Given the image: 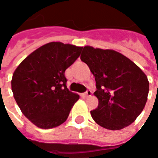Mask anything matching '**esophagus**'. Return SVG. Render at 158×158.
<instances>
[{
	"label": "esophagus",
	"instance_id": "34e87169",
	"mask_svg": "<svg viewBox=\"0 0 158 158\" xmlns=\"http://www.w3.org/2000/svg\"><path fill=\"white\" fill-rule=\"evenodd\" d=\"M91 94H92V92H91V90L88 89L85 91V96H91Z\"/></svg>",
	"mask_w": 158,
	"mask_h": 158
}]
</instances>
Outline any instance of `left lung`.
I'll return each instance as SVG.
<instances>
[{
    "label": "left lung",
    "mask_w": 158,
    "mask_h": 158,
    "mask_svg": "<svg viewBox=\"0 0 158 158\" xmlns=\"http://www.w3.org/2000/svg\"><path fill=\"white\" fill-rule=\"evenodd\" d=\"M80 59L96 79L94 95L99 103L90 111L95 122L111 130L131 124L147 101L149 82L146 74L131 60L113 50L85 46Z\"/></svg>",
    "instance_id": "1"
}]
</instances>
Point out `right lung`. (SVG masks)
Here are the masks:
<instances>
[{
    "mask_svg": "<svg viewBox=\"0 0 158 158\" xmlns=\"http://www.w3.org/2000/svg\"><path fill=\"white\" fill-rule=\"evenodd\" d=\"M82 47L51 42L28 56L12 75V90L23 115L40 129L65 122L79 96L67 87L65 70Z\"/></svg>",
    "mask_w": 158,
    "mask_h": 158,
    "instance_id": "1",
    "label": "right lung"
}]
</instances>
